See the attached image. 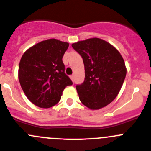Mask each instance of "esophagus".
I'll use <instances>...</instances> for the list:
<instances>
[{
  "mask_svg": "<svg viewBox=\"0 0 151 151\" xmlns=\"http://www.w3.org/2000/svg\"><path fill=\"white\" fill-rule=\"evenodd\" d=\"M70 78H71V80L73 81H74V76H73V75H71V76H70Z\"/></svg>",
  "mask_w": 151,
  "mask_h": 151,
  "instance_id": "obj_1",
  "label": "esophagus"
}]
</instances>
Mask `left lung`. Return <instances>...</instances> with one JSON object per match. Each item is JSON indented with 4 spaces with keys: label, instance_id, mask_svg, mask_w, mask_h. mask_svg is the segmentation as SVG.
Wrapping results in <instances>:
<instances>
[{
    "label": "left lung",
    "instance_id": "1",
    "mask_svg": "<svg viewBox=\"0 0 151 151\" xmlns=\"http://www.w3.org/2000/svg\"><path fill=\"white\" fill-rule=\"evenodd\" d=\"M72 47L83 58L85 78L76 85L80 101L91 110L111 103L119 93L127 73L122 56L113 46L97 38L78 41Z\"/></svg>",
    "mask_w": 151,
    "mask_h": 151
}]
</instances>
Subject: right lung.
Here are the masks:
<instances>
[{"instance_id":"right-lung-1","label":"right lung","mask_w":151,"mask_h":151,"mask_svg":"<svg viewBox=\"0 0 151 151\" xmlns=\"http://www.w3.org/2000/svg\"><path fill=\"white\" fill-rule=\"evenodd\" d=\"M68 47V43L52 38L32 46L21 57L18 79L24 93L35 105L41 108L55 105L65 87L73 84L62 61Z\"/></svg>"}]
</instances>
